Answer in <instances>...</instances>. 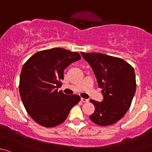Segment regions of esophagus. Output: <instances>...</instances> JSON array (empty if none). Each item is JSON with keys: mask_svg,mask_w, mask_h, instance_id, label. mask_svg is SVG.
<instances>
[{"mask_svg": "<svg viewBox=\"0 0 152 152\" xmlns=\"http://www.w3.org/2000/svg\"><path fill=\"white\" fill-rule=\"evenodd\" d=\"M80 100L83 102H88V99H84V98H81Z\"/></svg>", "mask_w": 152, "mask_h": 152, "instance_id": "1", "label": "esophagus"}]
</instances>
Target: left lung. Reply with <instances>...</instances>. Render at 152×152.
Instances as JSON below:
<instances>
[{
    "mask_svg": "<svg viewBox=\"0 0 152 152\" xmlns=\"http://www.w3.org/2000/svg\"><path fill=\"white\" fill-rule=\"evenodd\" d=\"M81 55L91 66L104 97L101 102L90 100L95 110L89 118L99 126L113 124L130 107L136 90L133 67L120 58L102 53Z\"/></svg>",
    "mask_w": 152,
    "mask_h": 152,
    "instance_id": "8db88e82",
    "label": "left lung"
}]
</instances>
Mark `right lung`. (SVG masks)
<instances>
[{
	"mask_svg": "<svg viewBox=\"0 0 152 152\" xmlns=\"http://www.w3.org/2000/svg\"><path fill=\"white\" fill-rule=\"evenodd\" d=\"M81 58L78 53L63 48L39 51L25 63L20 77V94L28 115L45 127L61 124L80 100L78 95H66L56 88L64 80V70Z\"/></svg>",
	"mask_w": 152,
	"mask_h": 152,
	"instance_id": "right-lung-1",
	"label": "right lung"
}]
</instances>
